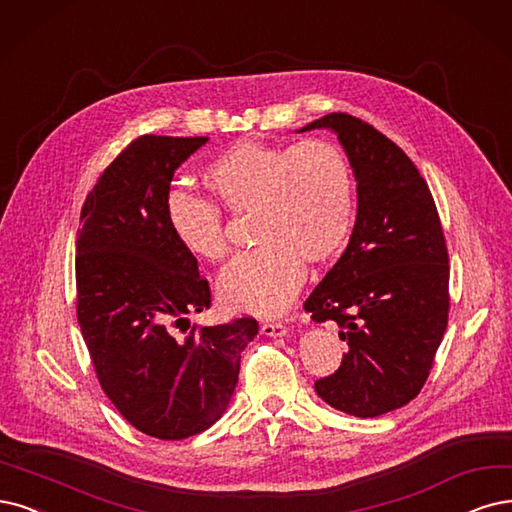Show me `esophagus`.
Returning <instances> with one entry per match:
<instances>
[{"instance_id": "esophagus-1", "label": "esophagus", "mask_w": 512, "mask_h": 512, "mask_svg": "<svg viewBox=\"0 0 512 512\" xmlns=\"http://www.w3.org/2000/svg\"><path fill=\"white\" fill-rule=\"evenodd\" d=\"M261 333L268 337H282V335H287V325L276 323V320H268V323L261 325Z\"/></svg>"}]
</instances>
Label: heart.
Here are the masks:
<instances>
[{
  "label": "heart",
  "instance_id": "b5f03b06",
  "mask_svg": "<svg viewBox=\"0 0 512 512\" xmlns=\"http://www.w3.org/2000/svg\"><path fill=\"white\" fill-rule=\"evenodd\" d=\"M202 181L223 211L255 215L259 246L227 266L217 285L230 310L282 312L306 278V261H329L350 236L356 185L350 160L335 143L242 141L221 151ZM218 207L187 192H173L166 204L170 230L183 249L208 263L232 251Z\"/></svg>",
  "mask_w": 512,
  "mask_h": 512
}]
</instances>
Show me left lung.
Returning <instances> with one entry per match:
<instances>
[{"mask_svg": "<svg viewBox=\"0 0 512 512\" xmlns=\"http://www.w3.org/2000/svg\"><path fill=\"white\" fill-rule=\"evenodd\" d=\"M331 128L356 179V223L344 255L306 299L316 323L333 320L348 344L339 369L316 380L331 407L356 415L399 409L428 380L449 316V255L437 204L405 151L348 113Z\"/></svg>", "mask_w": 512, "mask_h": 512, "instance_id": "obj_1", "label": "left lung"}]
</instances>
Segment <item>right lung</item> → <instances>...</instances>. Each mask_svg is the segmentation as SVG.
<instances>
[{"label":"right lung","mask_w":512,"mask_h":512,"mask_svg":"<svg viewBox=\"0 0 512 512\" xmlns=\"http://www.w3.org/2000/svg\"><path fill=\"white\" fill-rule=\"evenodd\" d=\"M208 137L143 135L126 145L82 206L75 255L78 323L99 384L122 418L162 441L213 426L238 384L251 316L179 335L211 308L198 261L170 230V181Z\"/></svg>","instance_id":"right-lung-1"}]
</instances>
